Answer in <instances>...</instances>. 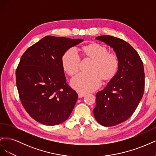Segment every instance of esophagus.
<instances>
[{
  "label": "esophagus",
  "mask_w": 156,
  "mask_h": 156,
  "mask_svg": "<svg viewBox=\"0 0 156 156\" xmlns=\"http://www.w3.org/2000/svg\"><path fill=\"white\" fill-rule=\"evenodd\" d=\"M86 94L84 93H83V92H79L78 93V96H79V98H83V96H85Z\"/></svg>",
  "instance_id": "1"
}]
</instances>
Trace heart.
Here are the masks:
<instances>
[{
  "instance_id": "obj_1",
  "label": "heart",
  "mask_w": 156,
  "mask_h": 156,
  "mask_svg": "<svg viewBox=\"0 0 156 156\" xmlns=\"http://www.w3.org/2000/svg\"><path fill=\"white\" fill-rule=\"evenodd\" d=\"M83 49L84 54L94 60L90 69L91 72L77 73L71 80V84L80 92H88L101 85L102 77L108 80L115 76L119 68L120 60L116 54L108 53L106 47L100 44H90ZM80 62L81 56L75 47L66 51L62 57L63 69L69 75L77 72Z\"/></svg>"
}]
</instances>
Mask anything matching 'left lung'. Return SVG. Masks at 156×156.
<instances>
[{
    "instance_id": "8db88e82",
    "label": "left lung",
    "mask_w": 156,
    "mask_h": 156,
    "mask_svg": "<svg viewBox=\"0 0 156 156\" xmlns=\"http://www.w3.org/2000/svg\"><path fill=\"white\" fill-rule=\"evenodd\" d=\"M96 39L112 48L120 60L115 77L96 94V105L93 110L99 124L114 126L129 119L143 98V63L137 52L124 40L111 36H100Z\"/></svg>"
}]
</instances>
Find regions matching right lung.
Wrapping results in <instances>:
<instances>
[{"label":"right lung","instance_id":"1","mask_svg":"<svg viewBox=\"0 0 156 156\" xmlns=\"http://www.w3.org/2000/svg\"><path fill=\"white\" fill-rule=\"evenodd\" d=\"M83 39L47 36L28 48L16 69V84L23 107L37 122L55 126L66 120L78 95L66 83L62 57Z\"/></svg>","mask_w":156,"mask_h":156}]
</instances>
